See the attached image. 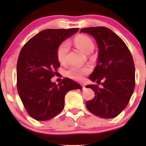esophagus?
I'll use <instances>...</instances> for the list:
<instances>
[{
    "instance_id": "esophagus-1",
    "label": "esophagus",
    "mask_w": 146,
    "mask_h": 146,
    "mask_svg": "<svg viewBox=\"0 0 146 146\" xmlns=\"http://www.w3.org/2000/svg\"><path fill=\"white\" fill-rule=\"evenodd\" d=\"M82 89L83 90H85V86L84 85H82Z\"/></svg>"
}]
</instances>
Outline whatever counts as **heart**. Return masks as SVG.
I'll return each instance as SVG.
<instances>
[{"label": "heart", "instance_id": "heart-1", "mask_svg": "<svg viewBox=\"0 0 146 146\" xmlns=\"http://www.w3.org/2000/svg\"><path fill=\"white\" fill-rule=\"evenodd\" d=\"M73 43L78 48L86 54H89L94 49L95 44L90 37L84 35L76 36L73 39ZM69 51V44L67 42H63L58 45L56 50V56L58 62L61 64H65L67 61V55ZM91 72V68L89 66H71L66 70V76L73 80L80 81Z\"/></svg>", "mask_w": 146, "mask_h": 146}]
</instances>
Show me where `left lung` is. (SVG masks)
I'll use <instances>...</instances> for the list:
<instances>
[{
	"mask_svg": "<svg viewBox=\"0 0 146 146\" xmlns=\"http://www.w3.org/2000/svg\"><path fill=\"white\" fill-rule=\"evenodd\" d=\"M80 32L92 35L99 48L98 65L89 77L98 85L85 86L94 90L95 96L87 101L86 107L101 118H114L126 108L134 90L133 57L124 42L109 28L87 27Z\"/></svg>",
	"mask_w": 146,
	"mask_h": 146,
	"instance_id": "left-lung-1",
	"label": "left lung"
}]
</instances>
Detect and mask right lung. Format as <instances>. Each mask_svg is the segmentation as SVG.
I'll list each match as a JSON object with an SVG mask.
<instances>
[{"instance_id": "add662e5", "label": "right lung", "mask_w": 146, "mask_h": 146, "mask_svg": "<svg viewBox=\"0 0 146 146\" xmlns=\"http://www.w3.org/2000/svg\"><path fill=\"white\" fill-rule=\"evenodd\" d=\"M78 29H44L22 48L17 64V88L32 118L38 121L54 118L64 109L66 94L71 90L82 88L68 78L58 85L51 81L60 67L56 56L58 45Z\"/></svg>"}]
</instances>
